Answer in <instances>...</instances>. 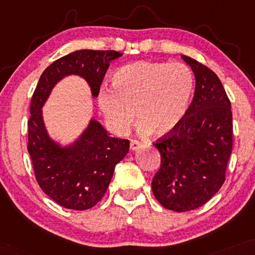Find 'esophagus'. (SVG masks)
Returning a JSON list of instances; mask_svg holds the SVG:
<instances>
[{
    "mask_svg": "<svg viewBox=\"0 0 255 255\" xmlns=\"http://www.w3.org/2000/svg\"><path fill=\"white\" fill-rule=\"evenodd\" d=\"M141 147V142L137 140H130V149L131 151H135V149L140 148Z\"/></svg>",
    "mask_w": 255,
    "mask_h": 255,
    "instance_id": "1",
    "label": "esophagus"
}]
</instances>
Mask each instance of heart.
<instances>
[{"instance_id":"heart-1","label":"heart","mask_w":255,"mask_h":255,"mask_svg":"<svg viewBox=\"0 0 255 255\" xmlns=\"http://www.w3.org/2000/svg\"><path fill=\"white\" fill-rule=\"evenodd\" d=\"M113 90L98 95L110 130L127 133L134 120L141 133L166 136L179 127L194 96V72L186 64L139 61L116 70Z\"/></svg>"}]
</instances>
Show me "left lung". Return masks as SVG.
Here are the masks:
<instances>
[{
	"instance_id": "left-lung-1",
	"label": "left lung",
	"mask_w": 255,
	"mask_h": 255,
	"mask_svg": "<svg viewBox=\"0 0 255 255\" xmlns=\"http://www.w3.org/2000/svg\"><path fill=\"white\" fill-rule=\"evenodd\" d=\"M182 58L195 75L194 100L179 127L154 143L161 161L152 180L159 203L178 213L197 209L219 191L233 148L231 101L220 78L197 60Z\"/></svg>"
}]
</instances>
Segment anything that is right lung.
Wrapping results in <instances>:
<instances>
[{
	"label": "right lung",
	"mask_w": 255,
	"mask_h": 255,
	"mask_svg": "<svg viewBox=\"0 0 255 255\" xmlns=\"http://www.w3.org/2000/svg\"><path fill=\"white\" fill-rule=\"evenodd\" d=\"M122 53L81 50L57 59L42 72L30 101L28 153L39 186L66 209L87 210L102 199L116 164L129 151V141L110 136L96 120L71 145L61 147L46 130L42 107L58 82L77 75L97 97L109 63Z\"/></svg>",
	"instance_id": "obj_1"
}]
</instances>
